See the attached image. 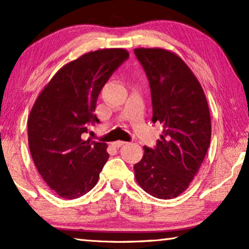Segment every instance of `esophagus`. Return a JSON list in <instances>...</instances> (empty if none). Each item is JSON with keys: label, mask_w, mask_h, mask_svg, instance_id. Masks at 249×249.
Here are the masks:
<instances>
[{"label": "esophagus", "mask_w": 249, "mask_h": 249, "mask_svg": "<svg viewBox=\"0 0 249 249\" xmlns=\"http://www.w3.org/2000/svg\"><path fill=\"white\" fill-rule=\"evenodd\" d=\"M124 144H125V142L118 141V142H112V146H113V147H121V146H122V145H124Z\"/></svg>", "instance_id": "34e87169"}]
</instances>
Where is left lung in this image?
Wrapping results in <instances>:
<instances>
[{
  "label": "left lung",
  "instance_id": "left-lung-1",
  "mask_svg": "<svg viewBox=\"0 0 249 249\" xmlns=\"http://www.w3.org/2000/svg\"><path fill=\"white\" fill-rule=\"evenodd\" d=\"M151 87L153 118L163 124L155 148L144 147L134 165L136 181L153 197L170 199L189 187L211 142L209 104L199 81L169 50L135 49Z\"/></svg>",
  "mask_w": 249,
  "mask_h": 249
}]
</instances>
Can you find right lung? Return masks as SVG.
Returning a JSON list of instances; mask_svg holds the SVG:
<instances>
[{
  "label": "right lung",
  "instance_id": "obj_1",
  "mask_svg": "<svg viewBox=\"0 0 249 249\" xmlns=\"http://www.w3.org/2000/svg\"><path fill=\"white\" fill-rule=\"evenodd\" d=\"M129 57L124 49L88 52L63 66L44 87L28 117L33 161L49 187L66 199L93 189L108 159L105 142L85 141L88 125L100 122L98 94Z\"/></svg>",
  "mask_w": 249,
  "mask_h": 249
}]
</instances>
